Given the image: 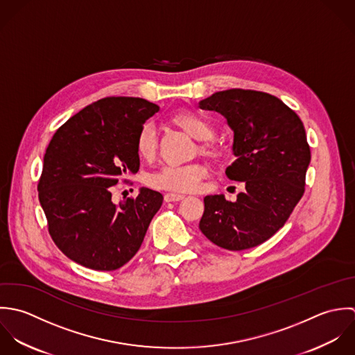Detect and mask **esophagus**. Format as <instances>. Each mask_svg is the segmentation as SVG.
<instances>
[{"label": "esophagus", "mask_w": 355, "mask_h": 355, "mask_svg": "<svg viewBox=\"0 0 355 355\" xmlns=\"http://www.w3.org/2000/svg\"><path fill=\"white\" fill-rule=\"evenodd\" d=\"M185 196L184 195H180V193H166L164 195V200L167 202V203H170V202H180V200H182Z\"/></svg>", "instance_id": "34e87169"}]
</instances>
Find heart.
I'll return each mask as SVG.
<instances>
[{"instance_id":"heart-1","label":"heart","mask_w":355,"mask_h":355,"mask_svg":"<svg viewBox=\"0 0 355 355\" xmlns=\"http://www.w3.org/2000/svg\"><path fill=\"white\" fill-rule=\"evenodd\" d=\"M171 122L182 129L187 135L199 140V150L207 156H218L219 148L211 140L214 128L211 122L203 115L193 111H180ZM156 130L150 123H144L136 136V150L139 156L149 160L156 153ZM207 175V167L202 163H191L184 166L167 164L149 175L148 184L152 188L171 192H193L199 189L202 180Z\"/></svg>"}]
</instances>
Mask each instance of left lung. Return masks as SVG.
Returning a JSON list of instances; mask_svg holds the SVG:
<instances>
[{"label":"left lung","instance_id":"obj_1","mask_svg":"<svg viewBox=\"0 0 355 355\" xmlns=\"http://www.w3.org/2000/svg\"><path fill=\"white\" fill-rule=\"evenodd\" d=\"M199 107L226 118L236 159L225 173L245 187L236 202L206 196L199 227L220 248L257 247L283 227L304 193L311 157L304 126L280 98L257 90L216 92Z\"/></svg>","mask_w":355,"mask_h":355}]
</instances>
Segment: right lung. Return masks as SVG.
I'll list each match as a JSON object with an SVG mask.
<instances>
[{
  "instance_id": "add662e5",
  "label": "right lung",
  "mask_w": 355,
  "mask_h": 355,
  "mask_svg": "<svg viewBox=\"0 0 355 355\" xmlns=\"http://www.w3.org/2000/svg\"><path fill=\"white\" fill-rule=\"evenodd\" d=\"M157 111L139 97H105L71 116L49 142L38 198L52 240L73 262L111 272L140 250L163 196L141 188L116 206L111 187L139 171L136 136Z\"/></svg>"
}]
</instances>
